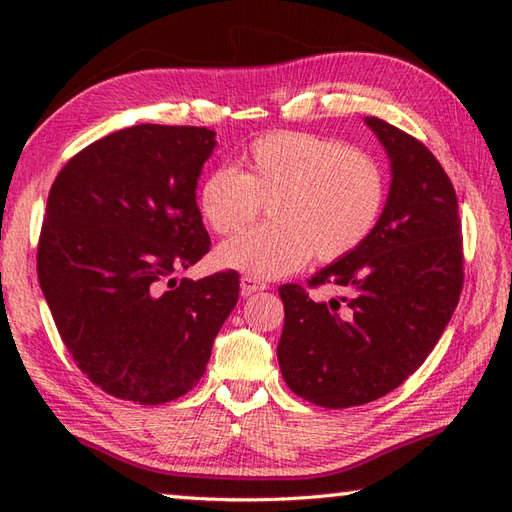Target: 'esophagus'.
Here are the masks:
<instances>
[{"label":"esophagus","instance_id":"obj_1","mask_svg":"<svg viewBox=\"0 0 512 512\" xmlns=\"http://www.w3.org/2000/svg\"><path fill=\"white\" fill-rule=\"evenodd\" d=\"M239 288H242V297H250V295H255V292L266 290V284L264 281L253 279V277H242V281H239Z\"/></svg>","mask_w":512,"mask_h":512}]
</instances>
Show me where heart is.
<instances>
[{"label":"heart","instance_id":"obj_1","mask_svg":"<svg viewBox=\"0 0 512 512\" xmlns=\"http://www.w3.org/2000/svg\"><path fill=\"white\" fill-rule=\"evenodd\" d=\"M387 198L380 162L358 147L310 132H273L253 140L242 169L215 167L195 202L217 235L246 228L268 202V226L228 239L215 253L222 268L253 279L297 273L312 255L336 262L372 235Z\"/></svg>","mask_w":512,"mask_h":512}]
</instances>
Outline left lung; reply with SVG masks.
<instances>
[{
  "label": "left lung",
  "mask_w": 512,
  "mask_h": 512,
  "mask_svg": "<svg viewBox=\"0 0 512 512\" xmlns=\"http://www.w3.org/2000/svg\"><path fill=\"white\" fill-rule=\"evenodd\" d=\"M365 123L389 158L385 209L354 253L308 281L350 297L325 303L297 284L279 288L281 376L297 396L328 409L365 405L405 383L440 341L464 281L449 176L420 140L376 116Z\"/></svg>",
  "instance_id": "1"
}]
</instances>
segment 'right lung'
<instances>
[{
	"mask_svg": "<svg viewBox=\"0 0 512 512\" xmlns=\"http://www.w3.org/2000/svg\"><path fill=\"white\" fill-rule=\"evenodd\" d=\"M206 127L134 125L79 151L54 180L37 275L74 363L107 394L162 405L198 385L239 297L235 270L182 279L209 253L195 189Z\"/></svg>",
	"mask_w": 512,
	"mask_h": 512,
	"instance_id": "obj_1",
	"label": "right lung"
}]
</instances>
